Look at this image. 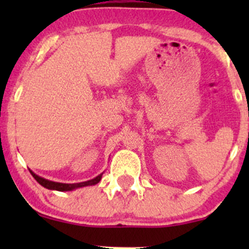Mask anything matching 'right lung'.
Here are the masks:
<instances>
[{
    "instance_id": "add662e5",
    "label": "right lung",
    "mask_w": 249,
    "mask_h": 249,
    "mask_svg": "<svg viewBox=\"0 0 249 249\" xmlns=\"http://www.w3.org/2000/svg\"><path fill=\"white\" fill-rule=\"evenodd\" d=\"M31 176L36 179V181L38 184H41L43 187L48 188V190H55V191H61V192H64V191H72L76 190V188L79 187H84V186H91V185H96L101 181L102 179V174L97 176L96 178L88 180V181H83V182H77V184H63V182H56V181H51V180L44 179L42 177H38L37 174H35L33 171H30Z\"/></svg>"
}]
</instances>
